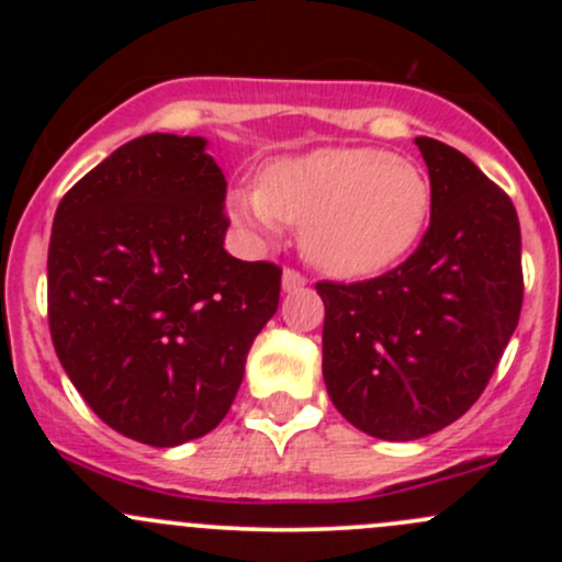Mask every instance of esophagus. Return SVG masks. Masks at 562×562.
<instances>
[{
    "instance_id": "1",
    "label": "esophagus",
    "mask_w": 562,
    "mask_h": 562,
    "mask_svg": "<svg viewBox=\"0 0 562 562\" xmlns=\"http://www.w3.org/2000/svg\"><path fill=\"white\" fill-rule=\"evenodd\" d=\"M304 282H307V277L299 269L282 271V288H285V291H299V288H304Z\"/></svg>"
}]
</instances>
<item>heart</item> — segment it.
<instances>
[{
	"label": "heart",
	"mask_w": 562,
	"mask_h": 562,
	"mask_svg": "<svg viewBox=\"0 0 562 562\" xmlns=\"http://www.w3.org/2000/svg\"><path fill=\"white\" fill-rule=\"evenodd\" d=\"M432 187L416 162L383 149H315L277 160L258 190H236L231 214L247 231L302 225L310 263L367 280L400 263L422 239Z\"/></svg>",
	"instance_id": "heart-1"
}]
</instances>
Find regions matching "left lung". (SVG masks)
Here are the masks:
<instances>
[{
  "label": "left lung",
  "mask_w": 562,
  "mask_h": 562,
  "mask_svg": "<svg viewBox=\"0 0 562 562\" xmlns=\"http://www.w3.org/2000/svg\"><path fill=\"white\" fill-rule=\"evenodd\" d=\"M432 184L407 260L361 282H317L323 381L361 432L416 440L484 394L522 313V234L512 198L462 151L416 138Z\"/></svg>",
  "instance_id": "8db88e82"
}]
</instances>
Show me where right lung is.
I'll list each match as a JSON object with an SVG mask.
<instances>
[{"label": "right lung", "mask_w": 562, "mask_h": 562, "mask_svg": "<svg viewBox=\"0 0 562 562\" xmlns=\"http://www.w3.org/2000/svg\"><path fill=\"white\" fill-rule=\"evenodd\" d=\"M192 135L119 146L65 192L48 245V328L111 429L171 449L234 405L282 269L225 252V181Z\"/></svg>", "instance_id": "1"}]
</instances>
